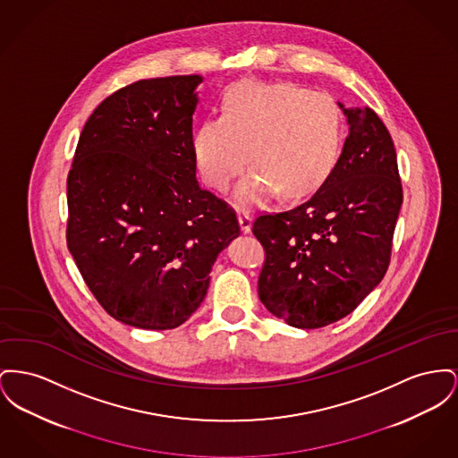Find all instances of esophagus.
Instances as JSON below:
<instances>
[{"mask_svg":"<svg viewBox=\"0 0 458 458\" xmlns=\"http://www.w3.org/2000/svg\"><path fill=\"white\" fill-rule=\"evenodd\" d=\"M239 223H241L242 233H250V230H252V217H250L249 213H241L239 215Z\"/></svg>","mask_w":458,"mask_h":458,"instance_id":"1","label":"esophagus"}]
</instances>
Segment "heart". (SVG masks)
I'll use <instances>...</instances> for the list:
<instances>
[{
	"instance_id": "obj_1",
	"label": "heart",
	"mask_w": 458,
	"mask_h": 458,
	"mask_svg": "<svg viewBox=\"0 0 458 458\" xmlns=\"http://www.w3.org/2000/svg\"><path fill=\"white\" fill-rule=\"evenodd\" d=\"M341 112L327 93L291 82L242 81L223 98V115L202 121L191 154L211 189H226L249 161L254 169L233 191L254 206L280 191L301 197L320 187L337 159Z\"/></svg>"
}]
</instances>
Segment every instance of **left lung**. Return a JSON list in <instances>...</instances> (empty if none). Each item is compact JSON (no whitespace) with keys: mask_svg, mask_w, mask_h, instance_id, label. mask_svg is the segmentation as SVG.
I'll return each instance as SVG.
<instances>
[{"mask_svg":"<svg viewBox=\"0 0 458 458\" xmlns=\"http://www.w3.org/2000/svg\"><path fill=\"white\" fill-rule=\"evenodd\" d=\"M341 157L310 200L259 216L252 233L267 261L258 293L271 315L296 328L337 322L384 278L403 190L394 143L372 108H346Z\"/></svg>","mask_w":458,"mask_h":458,"instance_id":"obj_1","label":"left lung"}]
</instances>
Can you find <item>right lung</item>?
Wrapping results in <instances>:
<instances>
[{
    "label": "right lung",
    "mask_w": 458,
    "mask_h": 458,
    "mask_svg": "<svg viewBox=\"0 0 458 458\" xmlns=\"http://www.w3.org/2000/svg\"><path fill=\"white\" fill-rule=\"evenodd\" d=\"M202 76L136 81L82 128L67 178V247L110 317L145 330L187 322L216 258L241 235L235 213L200 189L191 123Z\"/></svg>",
    "instance_id": "1"
}]
</instances>
